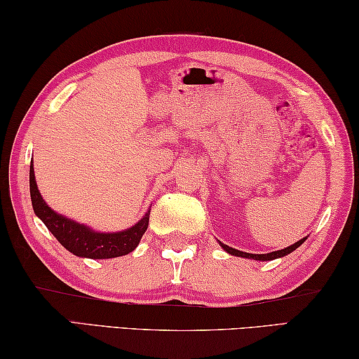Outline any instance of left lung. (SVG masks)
Listing matches in <instances>:
<instances>
[{"label": "left lung", "mask_w": 359, "mask_h": 359, "mask_svg": "<svg viewBox=\"0 0 359 359\" xmlns=\"http://www.w3.org/2000/svg\"><path fill=\"white\" fill-rule=\"evenodd\" d=\"M304 241H306V238L301 239V241H297L296 244L290 245V247H287V248H282V250L271 252V253H263V255H255V253H245V252L236 250V248L229 247V245H226V244H222V242H220V245H222V247L224 248V250H226L229 255H234V257L252 258V259H258V261H272V259H276V258H282V257H285V255H288V253H291L293 250H296V248L299 247Z\"/></svg>", "instance_id": "1"}]
</instances>
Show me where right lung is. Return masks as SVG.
Wrapping results in <instances>:
<instances>
[{
	"mask_svg": "<svg viewBox=\"0 0 359 359\" xmlns=\"http://www.w3.org/2000/svg\"><path fill=\"white\" fill-rule=\"evenodd\" d=\"M29 194H32L34 214L55 236L60 244L66 250L74 253L76 257L92 259L123 257V255H128L135 250L149 226L150 210H147V214L135 226L120 231V233H100V231L85 226V224L71 220V218L63 217L62 214H57L55 210L48 208L38 190L34 180L33 160L32 165H29Z\"/></svg>",
	"mask_w": 359,
	"mask_h": 359,
	"instance_id": "1",
	"label": "right lung"
}]
</instances>
